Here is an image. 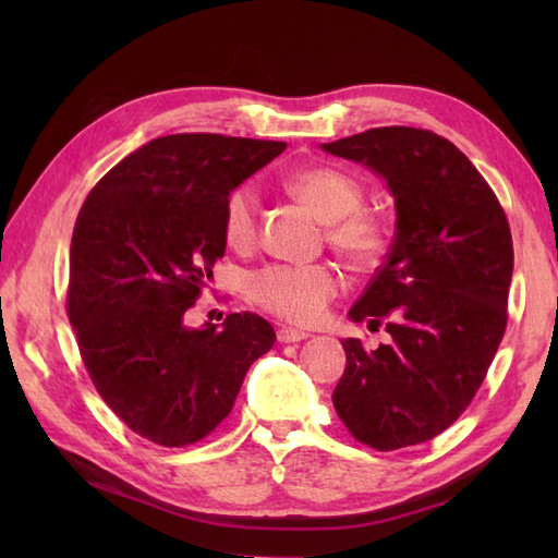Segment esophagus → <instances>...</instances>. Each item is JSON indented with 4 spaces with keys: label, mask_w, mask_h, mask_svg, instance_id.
<instances>
[{
    "label": "esophagus",
    "mask_w": 558,
    "mask_h": 558,
    "mask_svg": "<svg viewBox=\"0 0 558 558\" xmlns=\"http://www.w3.org/2000/svg\"><path fill=\"white\" fill-rule=\"evenodd\" d=\"M304 338H310V333L298 328H278V342H300Z\"/></svg>",
    "instance_id": "obj_1"
}]
</instances>
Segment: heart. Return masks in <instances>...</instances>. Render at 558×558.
I'll return each mask as SVG.
<instances>
[{
  "mask_svg": "<svg viewBox=\"0 0 558 558\" xmlns=\"http://www.w3.org/2000/svg\"><path fill=\"white\" fill-rule=\"evenodd\" d=\"M292 194L328 222V244L354 266H372L386 248L381 220L364 210V189L345 170L314 165L288 180ZM222 236L232 248H248L256 240V194L236 186L222 206ZM340 282L324 264H270L248 278L246 292L260 310L280 322L312 324L336 298Z\"/></svg>",
  "mask_w": 558,
  "mask_h": 558,
  "instance_id": "1",
  "label": "heart"
}]
</instances>
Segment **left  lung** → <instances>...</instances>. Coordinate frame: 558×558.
<instances>
[{"label":"left lung","instance_id":"obj_1","mask_svg":"<svg viewBox=\"0 0 558 558\" xmlns=\"http://www.w3.org/2000/svg\"><path fill=\"white\" fill-rule=\"evenodd\" d=\"M369 165L396 196V236L354 322L386 326L390 345L342 340L333 405L348 432L396 450L446 432L475 398L508 324L513 240L494 189L448 138L378 126L324 144Z\"/></svg>","mask_w":558,"mask_h":558}]
</instances>
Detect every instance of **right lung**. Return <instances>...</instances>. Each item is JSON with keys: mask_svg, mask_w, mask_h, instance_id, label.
Masks as SVG:
<instances>
[{"mask_svg": "<svg viewBox=\"0 0 558 558\" xmlns=\"http://www.w3.org/2000/svg\"><path fill=\"white\" fill-rule=\"evenodd\" d=\"M288 144L222 134L153 138L83 201L69 252L66 316L100 398L129 429L182 448L232 412L276 333L252 312L186 328L225 254L222 206Z\"/></svg>", "mask_w": 558, "mask_h": 558, "instance_id": "obj_1", "label": "right lung"}]
</instances>
